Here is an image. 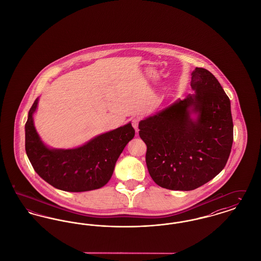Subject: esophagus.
<instances>
[{"label":"esophagus","mask_w":261,"mask_h":261,"mask_svg":"<svg viewBox=\"0 0 261 261\" xmlns=\"http://www.w3.org/2000/svg\"><path fill=\"white\" fill-rule=\"evenodd\" d=\"M140 118H134L133 120H132V126L134 127V129L136 130V132L139 131V123H140Z\"/></svg>","instance_id":"obj_1"}]
</instances>
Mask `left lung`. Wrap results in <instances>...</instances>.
Instances as JSON below:
<instances>
[{
  "mask_svg": "<svg viewBox=\"0 0 261 261\" xmlns=\"http://www.w3.org/2000/svg\"><path fill=\"white\" fill-rule=\"evenodd\" d=\"M191 87L195 95L139 123L149 175L168 190L192 191L211 181L225 167L233 145L231 103L218 80L197 67ZM191 112L198 113L196 121Z\"/></svg>",
  "mask_w": 261,
  "mask_h": 261,
  "instance_id": "obj_1",
  "label": "left lung"
}]
</instances>
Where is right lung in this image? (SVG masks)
<instances>
[{
  "mask_svg": "<svg viewBox=\"0 0 261 261\" xmlns=\"http://www.w3.org/2000/svg\"><path fill=\"white\" fill-rule=\"evenodd\" d=\"M37 105L36 99L25 123V150L38 175L65 192H86L105 186L125 146L135 136L131 123L97 136L77 149H50L42 143L34 127Z\"/></svg>",
  "mask_w": 261,
  "mask_h": 261,
  "instance_id": "right-lung-1",
  "label": "right lung"
}]
</instances>
